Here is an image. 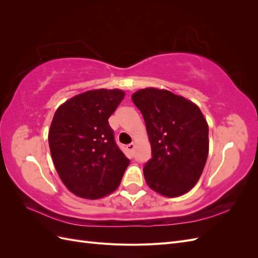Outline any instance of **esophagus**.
Returning <instances> with one entry per match:
<instances>
[{"label": "esophagus", "instance_id": "1", "mask_svg": "<svg viewBox=\"0 0 258 258\" xmlns=\"http://www.w3.org/2000/svg\"><path fill=\"white\" fill-rule=\"evenodd\" d=\"M126 148H127V151L129 152V153H134V150H135V144L134 143H130V144H128L127 146H126Z\"/></svg>", "mask_w": 258, "mask_h": 258}]
</instances>
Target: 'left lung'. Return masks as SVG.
I'll use <instances>...</instances> for the list:
<instances>
[{
  "mask_svg": "<svg viewBox=\"0 0 258 258\" xmlns=\"http://www.w3.org/2000/svg\"><path fill=\"white\" fill-rule=\"evenodd\" d=\"M141 111L152 147L143 168L151 188L174 198L197 184L209 154V126L197 104L166 89L144 88L132 95Z\"/></svg>",
  "mask_w": 258,
  "mask_h": 258,
  "instance_id": "8db88e82",
  "label": "left lung"
}]
</instances>
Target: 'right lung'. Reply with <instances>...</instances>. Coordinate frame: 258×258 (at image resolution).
Here are the masks:
<instances>
[{
    "mask_svg": "<svg viewBox=\"0 0 258 258\" xmlns=\"http://www.w3.org/2000/svg\"><path fill=\"white\" fill-rule=\"evenodd\" d=\"M124 98L120 89H93L67 100L48 132L51 158L67 188L84 199L117 189L129 159L114 141L108 118Z\"/></svg>",
    "mask_w": 258,
    "mask_h": 258,
    "instance_id": "obj_1",
    "label": "right lung"
}]
</instances>
